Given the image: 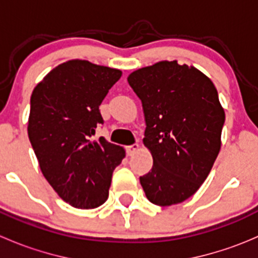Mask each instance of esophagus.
Instances as JSON below:
<instances>
[{
  "label": "esophagus",
  "instance_id": "esophagus-1",
  "mask_svg": "<svg viewBox=\"0 0 258 258\" xmlns=\"http://www.w3.org/2000/svg\"><path fill=\"white\" fill-rule=\"evenodd\" d=\"M139 148H140V145L139 144H134V145H131V146H127V147H126L127 155L132 156L135 152H137V151H139Z\"/></svg>",
  "mask_w": 258,
  "mask_h": 258
}]
</instances>
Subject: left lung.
Instances as JSON below:
<instances>
[{
  "mask_svg": "<svg viewBox=\"0 0 258 258\" xmlns=\"http://www.w3.org/2000/svg\"><path fill=\"white\" fill-rule=\"evenodd\" d=\"M141 100L144 144L153 166L140 177L148 201L181 204L201 187L221 148L225 111L212 81L195 67L162 61L128 76Z\"/></svg>",
  "mask_w": 258,
  "mask_h": 258,
  "instance_id": "8db88e82",
  "label": "left lung"
}]
</instances>
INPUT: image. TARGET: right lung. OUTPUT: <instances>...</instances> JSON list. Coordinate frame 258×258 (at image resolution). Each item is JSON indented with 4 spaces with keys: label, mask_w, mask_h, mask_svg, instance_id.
<instances>
[{
    "label": "right lung",
    "mask_w": 258,
    "mask_h": 258,
    "mask_svg": "<svg viewBox=\"0 0 258 258\" xmlns=\"http://www.w3.org/2000/svg\"><path fill=\"white\" fill-rule=\"evenodd\" d=\"M122 76L119 70L72 59L59 64L31 95L28 139L43 176L63 201L96 209L108 197L124 150L103 137L100 105Z\"/></svg>",
    "instance_id": "right-lung-1"
}]
</instances>
